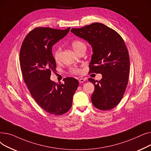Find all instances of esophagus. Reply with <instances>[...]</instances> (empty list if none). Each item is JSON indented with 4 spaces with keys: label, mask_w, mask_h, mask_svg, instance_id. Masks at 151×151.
Listing matches in <instances>:
<instances>
[{
    "label": "esophagus",
    "mask_w": 151,
    "mask_h": 151,
    "mask_svg": "<svg viewBox=\"0 0 151 151\" xmlns=\"http://www.w3.org/2000/svg\"><path fill=\"white\" fill-rule=\"evenodd\" d=\"M85 81H86V80H84V79H83V78L79 79V82H80V83H84Z\"/></svg>",
    "instance_id": "34e87169"
}]
</instances>
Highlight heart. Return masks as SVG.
Returning <instances> with one entry per match:
<instances>
[{"label":"heart","mask_w":151,"mask_h":151,"mask_svg":"<svg viewBox=\"0 0 151 151\" xmlns=\"http://www.w3.org/2000/svg\"><path fill=\"white\" fill-rule=\"evenodd\" d=\"M71 47H73L74 51L77 53H78L79 52L84 49H86V45L85 43L81 40H73L72 42H71ZM60 52H61V49L59 46H57L56 47H55L53 51V57L55 62L59 61L60 58ZM71 71H72V73H73L78 74L79 73H80V70L77 68H72Z\"/></svg>","instance_id":"heart-1"}]
</instances>
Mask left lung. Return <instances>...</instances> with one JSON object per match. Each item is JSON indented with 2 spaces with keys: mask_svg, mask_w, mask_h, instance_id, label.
<instances>
[{
  "mask_svg": "<svg viewBox=\"0 0 151 151\" xmlns=\"http://www.w3.org/2000/svg\"><path fill=\"white\" fill-rule=\"evenodd\" d=\"M71 32L92 47L89 73L102 75L99 81L89 79L95 86L92 104L101 110L114 108L124 96L129 76V55L122 38L113 29L99 22L71 29Z\"/></svg>",
  "mask_w": 151,
  "mask_h": 151,
  "instance_id": "8db88e82",
  "label": "left lung"
}]
</instances>
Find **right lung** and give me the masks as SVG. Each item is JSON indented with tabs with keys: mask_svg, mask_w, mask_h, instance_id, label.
Masks as SVG:
<instances>
[{
	"mask_svg": "<svg viewBox=\"0 0 151 151\" xmlns=\"http://www.w3.org/2000/svg\"><path fill=\"white\" fill-rule=\"evenodd\" d=\"M69 30L70 27L65 30L35 28L26 37L20 50L24 80L38 105L51 114L62 115L68 111L79 85L74 78H66L62 84L50 80L56 67L52 47Z\"/></svg>",
	"mask_w": 151,
	"mask_h": 151,
	"instance_id": "1",
	"label": "right lung"
}]
</instances>
